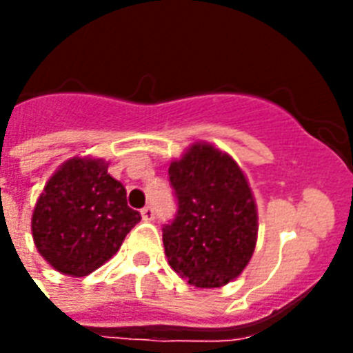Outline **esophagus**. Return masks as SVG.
<instances>
[{
	"mask_svg": "<svg viewBox=\"0 0 353 353\" xmlns=\"http://www.w3.org/2000/svg\"><path fill=\"white\" fill-rule=\"evenodd\" d=\"M141 216H143V220H146V221L154 220V218H155L154 207H150V205H146L144 209H141Z\"/></svg>",
	"mask_w": 353,
	"mask_h": 353,
	"instance_id": "34e87169",
	"label": "esophagus"
}]
</instances>
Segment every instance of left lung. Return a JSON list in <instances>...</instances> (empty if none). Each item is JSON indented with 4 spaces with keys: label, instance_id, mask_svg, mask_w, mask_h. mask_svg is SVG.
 Segmentation results:
<instances>
[{
    "label": "left lung",
    "instance_id": "8db88e82",
    "mask_svg": "<svg viewBox=\"0 0 353 353\" xmlns=\"http://www.w3.org/2000/svg\"><path fill=\"white\" fill-rule=\"evenodd\" d=\"M177 212L163 225L170 268L196 288H220L243 271L258 218L240 166L210 144H194L168 168Z\"/></svg>",
    "mask_w": 353,
    "mask_h": 353
}]
</instances>
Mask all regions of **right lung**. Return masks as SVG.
I'll use <instances>...</instances> for the list:
<instances>
[{
  "mask_svg": "<svg viewBox=\"0 0 353 353\" xmlns=\"http://www.w3.org/2000/svg\"><path fill=\"white\" fill-rule=\"evenodd\" d=\"M139 221L104 161L73 157L47 181L32 212V238L57 271L85 276L119 251Z\"/></svg>",
  "mask_w": 353,
  "mask_h": 353,
  "instance_id": "1",
  "label": "right lung"
}]
</instances>
